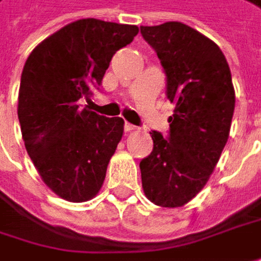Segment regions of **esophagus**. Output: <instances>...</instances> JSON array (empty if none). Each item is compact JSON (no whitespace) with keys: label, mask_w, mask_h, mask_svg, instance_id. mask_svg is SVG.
<instances>
[{"label":"esophagus","mask_w":261,"mask_h":261,"mask_svg":"<svg viewBox=\"0 0 261 261\" xmlns=\"http://www.w3.org/2000/svg\"><path fill=\"white\" fill-rule=\"evenodd\" d=\"M137 129V126H134V124L130 123H124V130L126 132H132V130H135Z\"/></svg>","instance_id":"obj_1"}]
</instances>
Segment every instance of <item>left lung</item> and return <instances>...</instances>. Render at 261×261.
<instances>
[{"instance_id":"1","label":"left lung","mask_w":261,"mask_h":261,"mask_svg":"<svg viewBox=\"0 0 261 261\" xmlns=\"http://www.w3.org/2000/svg\"><path fill=\"white\" fill-rule=\"evenodd\" d=\"M162 61L167 98L175 104L164 139L151 132L152 152L139 163L145 197L160 207H182L207 184L229 138L235 91L223 53L180 21L141 26Z\"/></svg>"}]
</instances>
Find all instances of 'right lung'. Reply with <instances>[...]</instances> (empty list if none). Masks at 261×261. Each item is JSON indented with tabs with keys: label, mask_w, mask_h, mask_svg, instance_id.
Returning a JSON list of instances; mask_svg holds the SVG:
<instances>
[{
	"label": "right lung",
	"mask_w": 261,
	"mask_h": 261,
	"mask_svg": "<svg viewBox=\"0 0 261 261\" xmlns=\"http://www.w3.org/2000/svg\"><path fill=\"white\" fill-rule=\"evenodd\" d=\"M138 32L135 24L76 20L38 44L24 63L21 137L44 184L66 201L92 200L104 184L124 122L82 109L81 99H89L111 57Z\"/></svg>",
	"instance_id": "obj_1"
}]
</instances>
